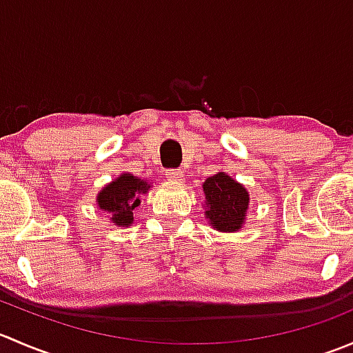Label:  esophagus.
I'll use <instances>...</instances> for the list:
<instances>
[{"mask_svg": "<svg viewBox=\"0 0 353 353\" xmlns=\"http://www.w3.org/2000/svg\"><path fill=\"white\" fill-rule=\"evenodd\" d=\"M165 174L170 181H174V183H183L184 181V172L181 169H169Z\"/></svg>", "mask_w": 353, "mask_h": 353, "instance_id": "obj_1", "label": "esophagus"}]
</instances>
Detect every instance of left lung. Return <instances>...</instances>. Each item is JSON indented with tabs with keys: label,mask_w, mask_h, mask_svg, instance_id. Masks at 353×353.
<instances>
[{
	"label": "left lung",
	"mask_w": 353,
	"mask_h": 353,
	"mask_svg": "<svg viewBox=\"0 0 353 353\" xmlns=\"http://www.w3.org/2000/svg\"><path fill=\"white\" fill-rule=\"evenodd\" d=\"M203 191L208 206L206 219L213 229L234 232L243 227L249 194L239 183L227 174L219 172L205 181Z\"/></svg>",
	"instance_id": "obj_1"
}]
</instances>
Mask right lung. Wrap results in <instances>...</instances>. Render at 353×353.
Listing matches in <instances>:
<instances>
[{"instance_id":"obj_1","label":"right lung","mask_w":353,"mask_h":353,"mask_svg":"<svg viewBox=\"0 0 353 353\" xmlns=\"http://www.w3.org/2000/svg\"><path fill=\"white\" fill-rule=\"evenodd\" d=\"M150 184L131 174H123L99 193V208L112 215L116 225L128 227L133 223V212L140 205V194H147Z\"/></svg>"}]
</instances>
